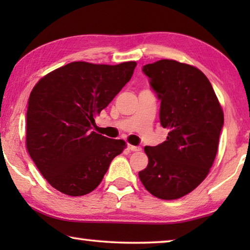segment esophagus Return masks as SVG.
I'll return each instance as SVG.
<instances>
[{
    "mask_svg": "<svg viewBox=\"0 0 250 250\" xmlns=\"http://www.w3.org/2000/svg\"><path fill=\"white\" fill-rule=\"evenodd\" d=\"M128 147H129V150L133 151V152L141 151V147H140V146H131V145H129V146H128Z\"/></svg>",
    "mask_w": 250,
    "mask_h": 250,
    "instance_id": "34e87169",
    "label": "esophagus"
}]
</instances>
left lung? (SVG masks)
Masks as SVG:
<instances>
[{
  "label": "left lung",
  "instance_id": "8db88e82",
  "mask_svg": "<svg viewBox=\"0 0 250 250\" xmlns=\"http://www.w3.org/2000/svg\"><path fill=\"white\" fill-rule=\"evenodd\" d=\"M142 71L161 101V125L170 131L161 145L145 146L149 164L139 177L152 195L176 200L208 174L224 113L209 80L195 67L162 59L143 66Z\"/></svg>",
  "mask_w": 250,
  "mask_h": 250
}]
</instances>
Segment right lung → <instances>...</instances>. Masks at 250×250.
<instances>
[{"mask_svg":"<svg viewBox=\"0 0 250 250\" xmlns=\"http://www.w3.org/2000/svg\"><path fill=\"white\" fill-rule=\"evenodd\" d=\"M135 66V62L115 66L74 62L33 88L26 113L27 151L57 191L70 196L92 192L124 151L125 141L91 129L95 115L119 94Z\"/></svg>","mask_w":250,"mask_h":250,"instance_id":"right-lung-1","label":"right lung"}]
</instances>
